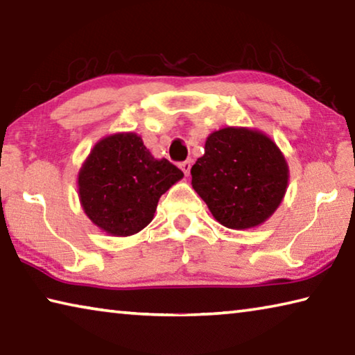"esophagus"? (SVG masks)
<instances>
[{"mask_svg": "<svg viewBox=\"0 0 355 355\" xmlns=\"http://www.w3.org/2000/svg\"><path fill=\"white\" fill-rule=\"evenodd\" d=\"M180 169L184 172V175H189V171H191V159H186L183 163H180Z\"/></svg>", "mask_w": 355, "mask_h": 355, "instance_id": "1", "label": "esophagus"}]
</instances>
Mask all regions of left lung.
<instances>
[{
    "instance_id": "1",
    "label": "left lung",
    "mask_w": 355,
    "mask_h": 355,
    "mask_svg": "<svg viewBox=\"0 0 355 355\" xmlns=\"http://www.w3.org/2000/svg\"><path fill=\"white\" fill-rule=\"evenodd\" d=\"M192 188L214 219L244 230L263 224L284 199L288 164L271 137L227 127L207 137L205 155L191 169Z\"/></svg>"
}]
</instances>
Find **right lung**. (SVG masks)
Instances as JSON below:
<instances>
[{
  "instance_id": "right-lung-1",
  "label": "right lung",
  "mask_w": 355,
  "mask_h": 355,
  "mask_svg": "<svg viewBox=\"0 0 355 355\" xmlns=\"http://www.w3.org/2000/svg\"><path fill=\"white\" fill-rule=\"evenodd\" d=\"M183 178L166 158L156 159L136 133L95 144L78 173L84 213L112 236H130L153 219L159 197Z\"/></svg>"
}]
</instances>
